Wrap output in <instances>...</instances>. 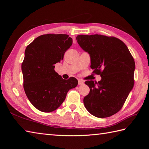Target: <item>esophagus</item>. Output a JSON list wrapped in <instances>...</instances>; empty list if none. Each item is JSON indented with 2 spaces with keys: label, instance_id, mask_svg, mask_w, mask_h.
I'll list each match as a JSON object with an SVG mask.
<instances>
[{
  "label": "esophagus",
  "instance_id": "obj_1",
  "mask_svg": "<svg viewBox=\"0 0 149 149\" xmlns=\"http://www.w3.org/2000/svg\"><path fill=\"white\" fill-rule=\"evenodd\" d=\"M84 81H81V80H80V79H79L78 80V84L79 85H83V84H84Z\"/></svg>",
  "mask_w": 149,
  "mask_h": 149
}]
</instances>
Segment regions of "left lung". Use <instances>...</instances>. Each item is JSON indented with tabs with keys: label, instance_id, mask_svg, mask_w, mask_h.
Wrapping results in <instances>:
<instances>
[{
	"label": "left lung",
	"instance_id": "obj_1",
	"mask_svg": "<svg viewBox=\"0 0 149 149\" xmlns=\"http://www.w3.org/2000/svg\"><path fill=\"white\" fill-rule=\"evenodd\" d=\"M76 40L91 59V68L100 81H86L90 91L83 102L88 112L100 118L117 113L134 86L136 65L127 47L120 40L101 35H79Z\"/></svg>",
	"mask_w": 149,
	"mask_h": 149
}]
</instances>
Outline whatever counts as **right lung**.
<instances>
[{"instance_id": "obj_1", "label": "right lung", "mask_w": 149, "mask_h": 149, "mask_svg": "<svg viewBox=\"0 0 149 149\" xmlns=\"http://www.w3.org/2000/svg\"><path fill=\"white\" fill-rule=\"evenodd\" d=\"M72 43L68 35L47 34L36 38L25 49L22 64L24 88L31 104L40 111L57 109L67 93L77 86L76 78L63 79L54 70Z\"/></svg>"}]
</instances>
